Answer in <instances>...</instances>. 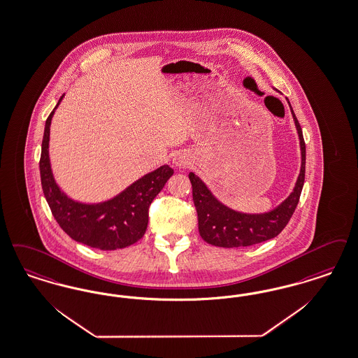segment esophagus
I'll return each instance as SVG.
<instances>
[{
  "label": "esophagus",
  "mask_w": 358,
  "mask_h": 358,
  "mask_svg": "<svg viewBox=\"0 0 358 358\" xmlns=\"http://www.w3.org/2000/svg\"><path fill=\"white\" fill-rule=\"evenodd\" d=\"M173 164L177 166V168H185L186 165L189 164L187 162V156L185 153H177L174 157H173Z\"/></svg>",
  "instance_id": "1"
}]
</instances>
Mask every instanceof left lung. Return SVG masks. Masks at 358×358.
<instances>
[{
  "instance_id": "8db88e82",
  "label": "left lung",
  "mask_w": 358,
  "mask_h": 358,
  "mask_svg": "<svg viewBox=\"0 0 358 358\" xmlns=\"http://www.w3.org/2000/svg\"><path fill=\"white\" fill-rule=\"evenodd\" d=\"M287 103L290 106L289 101ZM290 112L300 140V174L292 193L271 210L262 213H243L234 210L218 200L197 174L189 173V180L193 189V201L199 215V231L203 241L220 248L250 246L274 238L285 228L300 200L301 190L305 181L306 158L302 130L292 106Z\"/></svg>"
}]
</instances>
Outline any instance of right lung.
<instances>
[{"instance_id": "1", "label": "right lung", "mask_w": 358, "mask_h": 358, "mask_svg": "<svg viewBox=\"0 0 358 358\" xmlns=\"http://www.w3.org/2000/svg\"><path fill=\"white\" fill-rule=\"evenodd\" d=\"M56 108L43 130L40 173L43 194L58 225L71 238L101 250H115L141 240L148 228L149 205L173 176L169 165L146 173L109 200L83 202L68 196L58 185L49 157L50 125Z\"/></svg>"}]
</instances>
